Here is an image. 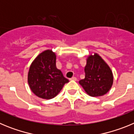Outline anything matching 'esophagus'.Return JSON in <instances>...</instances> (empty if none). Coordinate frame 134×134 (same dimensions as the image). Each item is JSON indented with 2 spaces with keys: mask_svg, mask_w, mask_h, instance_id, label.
<instances>
[{
  "mask_svg": "<svg viewBox=\"0 0 134 134\" xmlns=\"http://www.w3.org/2000/svg\"><path fill=\"white\" fill-rule=\"evenodd\" d=\"M70 80H74V81H76V80H77V79H76V77H72L70 79Z\"/></svg>",
  "mask_w": 134,
  "mask_h": 134,
  "instance_id": "1",
  "label": "esophagus"
}]
</instances>
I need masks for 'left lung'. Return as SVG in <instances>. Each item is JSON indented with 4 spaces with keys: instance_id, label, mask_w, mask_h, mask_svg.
I'll return each instance as SVG.
<instances>
[{
    "instance_id": "obj_1",
    "label": "left lung",
    "mask_w": 134,
    "mask_h": 134,
    "mask_svg": "<svg viewBox=\"0 0 134 134\" xmlns=\"http://www.w3.org/2000/svg\"><path fill=\"white\" fill-rule=\"evenodd\" d=\"M85 77L79 84L88 95L100 97L108 93L113 83V75L105 60L97 53L86 58Z\"/></svg>"
}]
</instances>
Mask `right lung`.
<instances>
[{"label":"right lung","instance_id":"1","mask_svg":"<svg viewBox=\"0 0 134 134\" xmlns=\"http://www.w3.org/2000/svg\"><path fill=\"white\" fill-rule=\"evenodd\" d=\"M56 55L52 49L40 53L29 67L27 80L34 94L43 99L55 97L69 80L56 68Z\"/></svg>","mask_w":134,"mask_h":134}]
</instances>
